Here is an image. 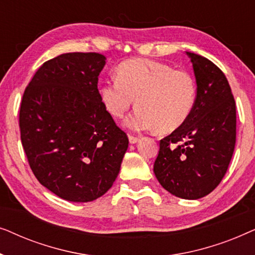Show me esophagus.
<instances>
[{
    "label": "esophagus",
    "instance_id": "1",
    "mask_svg": "<svg viewBox=\"0 0 255 255\" xmlns=\"http://www.w3.org/2000/svg\"><path fill=\"white\" fill-rule=\"evenodd\" d=\"M139 137H135V135H132V134H128V140H130L131 144H135V142L139 141Z\"/></svg>",
    "mask_w": 255,
    "mask_h": 255
}]
</instances>
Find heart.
<instances>
[{"label":"heart","mask_w":255,"mask_h":255,"mask_svg":"<svg viewBox=\"0 0 255 255\" xmlns=\"http://www.w3.org/2000/svg\"><path fill=\"white\" fill-rule=\"evenodd\" d=\"M118 78L104 82L101 95L107 110L121 118L135 103L127 125L141 131L172 132L190 116L196 83L189 73L147 59H131L118 67Z\"/></svg>","instance_id":"1"}]
</instances>
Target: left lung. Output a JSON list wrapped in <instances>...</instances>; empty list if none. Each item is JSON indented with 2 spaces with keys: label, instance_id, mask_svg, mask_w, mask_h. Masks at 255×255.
<instances>
[{
  "label": "left lung",
  "instance_id": "left-lung-1",
  "mask_svg": "<svg viewBox=\"0 0 255 255\" xmlns=\"http://www.w3.org/2000/svg\"><path fill=\"white\" fill-rule=\"evenodd\" d=\"M187 55L196 79V100L188 120L160 140L153 172L170 194L197 200L210 194L228 170L236 145V102L214 62Z\"/></svg>",
  "mask_w": 255,
  "mask_h": 255
}]
</instances>
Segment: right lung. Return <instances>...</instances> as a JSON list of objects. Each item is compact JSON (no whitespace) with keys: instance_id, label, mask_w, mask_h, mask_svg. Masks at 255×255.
Wrapping results in <instances>:
<instances>
[{"instance_id":"1","label":"right lung","mask_w":255,"mask_h":255,"mask_svg":"<svg viewBox=\"0 0 255 255\" xmlns=\"http://www.w3.org/2000/svg\"><path fill=\"white\" fill-rule=\"evenodd\" d=\"M104 65L95 52L58 55L38 68L20 102V140L31 169L66 201L106 194L128 146L97 88Z\"/></svg>"}]
</instances>
